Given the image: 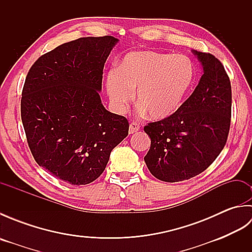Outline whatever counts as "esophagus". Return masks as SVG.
<instances>
[{"label":"esophagus","mask_w":252,"mask_h":252,"mask_svg":"<svg viewBox=\"0 0 252 252\" xmlns=\"http://www.w3.org/2000/svg\"><path fill=\"white\" fill-rule=\"evenodd\" d=\"M138 130H140V125H138V123H136V122H131L130 123V126H129L130 134H133V133L137 132Z\"/></svg>","instance_id":"esophagus-1"}]
</instances>
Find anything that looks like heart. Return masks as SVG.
<instances>
[{"mask_svg":"<svg viewBox=\"0 0 252 252\" xmlns=\"http://www.w3.org/2000/svg\"><path fill=\"white\" fill-rule=\"evenodd\" d=\"M195 77L194 65L183 55L153 51L131 52L106 74L112 110L123 114L136 98L143 114L164 120L179 110Z\"/></svg>","mask_w":252,"mask_h":252,"instance_id":"obj_1","label":"heart"}]
</instances>
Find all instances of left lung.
Listing matches in <instances>:
<instances>
[{"mask_svg": "<svg viewBox=\"0 0 252 252\" xmlns=\"http://www.w3.org/2000/svg\"><path fill=\"white\" fill-rule=\"evenodd\" d=\"M203 74L194 92L173 116L144 127L151 148L148 170L163 182H180L203 172L226 144L232 112V89L221 62L192 50Z\"/></svg>", "mask_w": 252, "mask_h": 252, "instance_id": "8db88e82", "label": "left lung"}]
</instances>
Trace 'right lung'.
<instances>
[{
  "instance_id": "add662e5",
  "label": "right lung",
  "mask_w": 252,
  "mask_h": 252,
  "mask_svg": "<svg viewBox=\"0 0 252 252\" xmlns=\"http://www.w3.org/2000/svg\"><path fill=\"white\" fill-rule=\"evenodd\" d=\"M118 41L105 35L63 43L27 74L20 109L32 156L71 185L97 179L129 133L127 120L107 110L99 96L104 65Z\"/></svg>"
}]
</instances>
